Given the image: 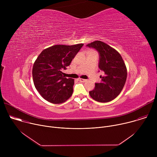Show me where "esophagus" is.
Wrapping results in <instances>:
<instances>
[{
	"label": "esophagus",
	"instance_id": "34e87169",
	"mask_svg": "<svg viewBox=\"0 0 157 157\" xmlns=\"http://www.w3.org/2000/svg\"><path fill=\"white\" fill-rule=\"evenodd\" d=\"M78 81H79L80 82H86L87 80L86 79H78Z\"/></svg>",
	"mask_w": 157,
	"mask_h": 157
}]
</instances>
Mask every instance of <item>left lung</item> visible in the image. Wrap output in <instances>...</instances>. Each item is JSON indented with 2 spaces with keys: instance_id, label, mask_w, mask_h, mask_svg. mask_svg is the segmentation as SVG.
<instances>
[{
  "instance_id": "obj_1",
  "label": "left lung",
  "mask_w": 157,
  "mask_h": 157,
  "mask_svg": "<svg viewBox=\"0 0 157 157\" xmlns=\"http://www.w3.org/2000/svg\"><path fill=\"white\" fill-rule=\"evenodd\" d=\"M86 47L95 49L99 53L98 66L104 75L101 82L95 83L91 97L100 102L114 99L121 92L127 79V68L121 55L114 48L101 41H95Z\"/></svg>"
}]
</instances>
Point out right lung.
Returning <instances> with one entry per match:
<instances>
[{"mask_svg":"<svg viewBox=\"0 0 157 157\" xmlns=\"http://www.w3.org/2000/svg\"><path fill=\"white\" fill-rule=\"evenodd\" d=\"M84 44H58L41 52L34 63L32 76L34 85L40 95L53 104L68 100L73 92L74 79L63 76V70L71 61Z\"/></svg>","mask_w":157,"mask_h":157,"instance_id":"right-lung-1","label":"right lung"}]
</instances>
